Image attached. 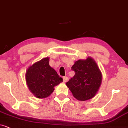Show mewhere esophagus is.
I'll list each match as a JSON object with an SVG mask.
<instances>
[{"label":"esophagus","instance_id":"34e87169","mask_svg":"<svg viewBox=\"0 0 128 128\" xmlns=\"http://www.w3.org/2000/svg\"><path fill=\"white\" fill-rule=\"evenodd\" d=\"M68 78L67 76H63V82H66L68 81Z\"/></svg>","mask_w":128,"mask_h":128}]
</instances>
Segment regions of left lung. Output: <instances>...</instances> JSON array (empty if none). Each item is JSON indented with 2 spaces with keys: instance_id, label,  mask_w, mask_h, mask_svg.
<instances>
[{
  "instance_id": "8db88e82",
  "label": "left lung",
  "mask_w": 128,
  "mask_h": 128,
  "mask_svg": "<svg viewBox=\"0 0 128 128\" xmlns=\"http://www.w3.org/2000/svg\"><path fill=\"white\" fill-rule=\"evenodd\" d=\"M71 70L75 75L66 83L73 96L80 101L93 98L101 84L102 76L95 61L91 57L79 60Z\"/></svg>"
}]
</instances>
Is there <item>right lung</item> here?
Listing matches in <instances>:
<instances>
[{
    "mask_svg": "<svg viewBox=\"0 0 128 128\" xmlns=\"http://www.w3.org/2000/svg\"><path fill=\"white\" fill-rule=\"evenodd\" d=\"M26 79L30 91L38 98L48 96L54 86L62 82V78L49 66L48 57L30 66L27 70Z\"/></svg>",
    "mask_w": 128,
    "mask_h": 128,
    "instance_id": "1",
    "label": "right lung"
}]
</instances>
